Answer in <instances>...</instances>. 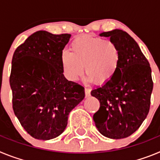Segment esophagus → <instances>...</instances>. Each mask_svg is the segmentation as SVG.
<instances>
[{"label": "esophagus", "instance_id": "34e87169", "mask_svg": "<svg viewBox=\"0 0 160 160\" xmlns=\"http://www.w3.org/2000/svg\"><path fill=\"white\" fill-rule=\"evenodd\" d=\"M85 94L86 97H90V90L88 88H85Z\"/></svg>", "mask_w": 160, "mask_h": 160}]
</instances>
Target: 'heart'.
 <instances>
[{
	"label": "heart",
	"instance_id": "heart-1",
	"mask_svg": "<svg viewBox=\"0 0 160 160\" xmlns=\"http://www.w3.org/2000/svg\"><path fill=\"white\" fill-rule=\"evenodd\" d=\"M70 51L61 55V65L68 79L75 81L85 72L88 81L105 85L118 70L121 53L116 43L99 37L84 35L70 44Z\"/></svg>",
	"mask_w": 160,
	"mask_h": 160
}]
</instances>
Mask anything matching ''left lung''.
<instances>
[{
    "instance_id": "obj_1",
    "label": "left lung",
    "mask_w": 160,
    "mask_h": 160,
    "mask_svg": "<svg viewBox=\"0 0 160 160\" xmlns=\"http://www.w3.org/2000/svg\"><path fill=\"white\" fill-rule=\"evenodd\" d=\"M99 35L110 37L117 44L121 61L114 78L91 91L100 102L93 119L104 136L127 138L138 129L149 112L153 90L152 69L137 42L127 32L114 29Z\"/></svg>"
}]
</instances>
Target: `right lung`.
<instances>
[{
  "instance_id": "obj_1",
  "label": "right lung",
  "mask_w": 160,
  "mask_h": 160,
  "mask_svg": "<svg viewBox=\"0 0 160 160\" xmlns=\"http://www.w3.org/2000/svg\"><path fill=\"white\" fill-rule=\"evenodd\" d=\"M70 37L38 31L12 56V109L24 129L37 139L60 135L70 112L85 97L84 87L68 81L61 65V55Z\"/></svg>"
}]
</instances>
